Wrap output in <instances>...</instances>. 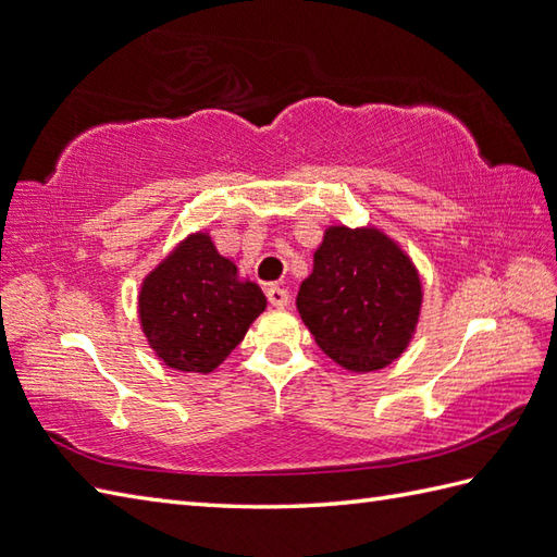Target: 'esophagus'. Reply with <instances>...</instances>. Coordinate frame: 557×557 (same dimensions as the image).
Masks as SVG:
<instances>
[{
    "instance_id": "esophagus-1",
    "label": "esophagus",
    "mask_w": 557,
    "mask_h": 557,
    "mask_svg": "<svg viewBox=\"0 0 557 557\" xmlns=\"http://www.w3.org/2000/svg\"><path fill=\"white\" fill-rule=\"evenodd\" d=\"M268 301L273 304L275 308H284L289 304V292L284 289V287H280V284H273V287L268 289Z\"/></svg>"
}]
</instances>
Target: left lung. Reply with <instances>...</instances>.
<instances>
[{"label": "left lung", "mask_w": 557, "mask_h": 557, "mask_svg": "<svg viewBox=\"0 0 557 557\" xmlns=\"http://www.w3.org/2000/svg\"><path fill=\"white\" fill-rule=\"evenodd\" d=\"M424 287L408 251L377 225H327L296 308L318 346L348 372L392 366L408 351Z\"/></svg>", "instance_id": "obj_1"}]
</instances>
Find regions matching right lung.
Wrapping results in <instances>:
<instances>
[{
	"mask_svg": "<svg viewBox=\"0 0 557 557\" xmlns=\"http://www.w3.org/2000/svg\"><path fill=\"white\" fill-rule=\"evenodd\" d=\"M268 306L206 230L189 232L139 284L137 315L149 348L177 372L209 374L235 351Z\"/></svg>",
	"mask_w": 557,
	"mask_h": 557,
	"instance_id": "1",
	"label": "right lung"
}]
</instances>
